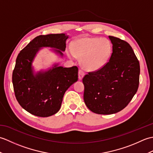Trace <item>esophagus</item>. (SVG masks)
Listing matches in <instances>:
<instances>
[{
  "label": "esophagus",
  "instance_id": "obj_1",
  "mask_svg": "<svg viewBox=\"0 0 153 153\" xmlns=\"http://www.w3.org/2000/svg\"><path fill=\"white\" fill-rule=\"evenodd\" d=\"M84 75H85V73H84V71L79 69V71H78V77H79V79H82L83 78V77L84 76Z\"/></svg>",
  "mask_w": 153,
  "mask_h": 153
}]
</instances>
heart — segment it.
Instances as JSON below:
<instances>
[{"label": "heart", "mask_w": 153, "mask_h": 153, "mask_svg": "<svg viewBox=\"0 0 153 153\" xmlns=\"http://www.w3.org/2000/svg\"><path fill=\"white\" fill-rule=\"evenodd\" d=\"M112 52V45L106 38L85 37L75 41L68 50L70 58L78 56L81 64L88 71H96L108 62Z\"/></svg>", "instance_id": "1"}]
</instances>
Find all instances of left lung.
Here are the masks:
<instances>
[{
	"mask_svg": "<svg viewBox=\"0 0 153 153\" xmlns=\"http://www.w3.org/2000/svg\"><path fill=\"white\" fill-rule=\"evenodd\" d=\"M109 39L112 44L109 61L82 79L85 105L99 114L121 111L131 100L139 83L140 66L131 47L118 37Z\"/></svg>",
	"mask_w": 153,
	"mask_h": 153,
	"instance_id": "8db88e82",
	"label": "left lung"
}]
</instances>
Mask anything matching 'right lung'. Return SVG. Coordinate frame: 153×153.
I'll list each match as a JSON object with an SVG mask.
<instances>
[{
    "label": "right lung",
    "mask_w": 153,
    "mask_h": 153,
    "mask_svg": "<svg viewBox=\"0 0 153 153\" xmlns=\"http://www.w3.org/2000/svg\"><path fill=\"white\" fill-rule=\"evenodd\" d=\"M68 36L64 33L39 35L23 48L16 58L12 73L16 98L23 108L35 116L48 117L60 110L65 92L78 79V68L52 69L33 74L32 62L41 47H51L62 56ZM59 50H58L57 49Z\"/></svg>",
    "instance_id": "obj_1"
}]
</instances>
